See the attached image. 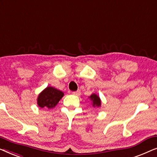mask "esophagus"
I'll return each mask as SVG.
<instances>
[{"mask_svg":"<svg viewBox=\"0 0 157 157\" xmlns=\"http://www.w3.org/2000/svg\"><path fill=\"white\" fill-rule=\"evenodd\" d=\"M72 94H74V95H76V96H79V94H80V91H79V90H78V91L76 92H72Z\"/></svg>","mask_w":157,"mask_h":157,"instance_id":"obj_1","label":"esophagus"}]
</instances>
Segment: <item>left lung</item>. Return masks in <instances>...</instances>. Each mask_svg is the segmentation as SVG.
<instances>
[{"label":"left lung","mask_w":157,"mask_h":157,"mask_svg":"<svg viewBox=\"0 0 157 157\" xmlns=\"http://www.w3.org/2000/svg\"><path fill=\"white\" fill-rule=\"evenodd\" d=\"M90 100L92 101V107L94 108H99L101 107V100L100 98L99 97L98 94L95 93H92L91 95L89 97Z\"/></svg>","instance_id":"obj_1"}]
</instances>
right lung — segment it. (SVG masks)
I'll return each instance as SVG.
<instances>
[{
  "instance_id": "obj_1",
  "label": "right lung",
  "mask_w": 157,
  "mask_h": 157,
  "mask_svg": "<svg viewBox=\"0 0 157 157\" xmlns=\"http://www.w3.org/2000/svg\"><path fill=\"white\" fill-rule=\"evenodd\" d=\"M64 96V93L59 90L51 86L47 87L38 94L37 104L42 109H50L57 105Z\"/></svg>"
}]
</instances>
